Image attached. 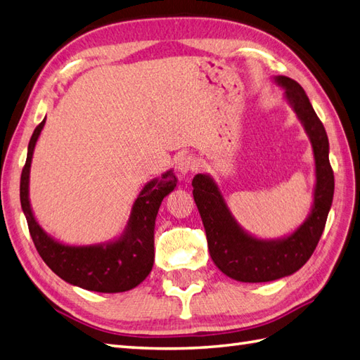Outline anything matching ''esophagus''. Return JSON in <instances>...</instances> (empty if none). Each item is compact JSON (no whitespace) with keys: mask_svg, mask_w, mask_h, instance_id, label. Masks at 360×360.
I'll return each mask as SVG.
<instances>
[{"mask_svg":"<svg viewBox=\"0 0 360 360\" xmlns=\"http://www.w3.org/2000/svg\"><path fill=\"white\" fill-rule=\"evenodd\" d=\"M198 167H199V164H198L195 158L190 156V155H186L178 161L176 169H178V173H181V174H184V176H186V174H188V173L196 172Z\"/></svg>","mask_w":360,"mask_h":360,"instance_id":"1","label":"esophagus"}]
</instances>
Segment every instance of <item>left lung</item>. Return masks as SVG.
Returning <instances> with one entry per match:
<instances>
[{"instance_id":"left-lung-1","label":"left lung","mask_w":360,"mask_h":360,"mask_svg":"<svg viewBox=\"0 0 360 360\" xmlns=\"http://www.w3.org/2000/svg\"><path fill=\"white\" fill-rule=\"evenodd\" d=\"M273 81L285 90L283 98L293 108L311 142L316 182L313 204L305 221L282 238H256L235 219L210 174L199 173L191 182L213 262L224 274L239 282H270L302 269L322 236L333 204L334 174L323 124L317 118L304 89L295 79L279 75L273 77Z\"/></svg>"}]
</instances>
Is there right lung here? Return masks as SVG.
Here are the masks:
<instances>
[{
    "mask_svg": "<svg viewBox=\"0 0 360 360\" xmlns=\"http://www.w3.org/2000/svg\"><path fill=\"white\" fill-rule=\"evenodd\" d=\"M46 118L33 131L27 160L21 173L20 199L30 236L49 269L75 287L98 293H122L138 287L152 271L155 259V221L162 199L176 188L173 170L148 181L133 202L130 218L121 235L90 245H70L50 236L33 214L29 184L37 141Z\"/></svg>",
    "mask_w": 360,
    "mask_h": 360,
    "instance_id": "obj_1",
    "label": "right lung"
}]
</instances>
